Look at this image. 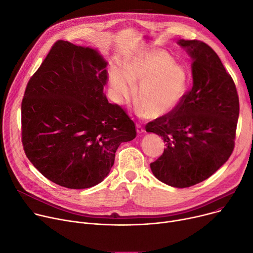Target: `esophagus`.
Instances as JSON below:
<instances>
[{
    "label": "esophagus",
    "instance_id": "obj_1",
    "mask_svg": "<svg viewBox=\"0 0 253 253\" xmlns=\"http://www.w3.org/2000/svg\"><path fill=\"white\" fill-rule=\"evenodd\" d=\"M136 128H137V132H138V133H143V132H145V128H144L141 125H139V124L136 125Z\"/></svg>",
    "mask_w": 253,
    "mask_h": 253
}]
</instances>
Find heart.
Masks as SVG:
<instances>
[{
  "mask_svg": "<svg viewBox=\"0 0 253 253\" xmlns=\"http://www.w3.org/2000/svg\"><path fill=\"white\" fill-rule=\"evenodd\" d=\"M188 82L187 70L159 49L142 51L130 59L125 69L114 67L110 72V84L120 103L135 96L136 85L140 84L137 104L149 118L171 111L185 96Z\"/></svg>",
  "mask_w": 253,
  "mask_h": 253,
  "instance_id": "obj_1",
  "label": "heart"
}]
</instances>
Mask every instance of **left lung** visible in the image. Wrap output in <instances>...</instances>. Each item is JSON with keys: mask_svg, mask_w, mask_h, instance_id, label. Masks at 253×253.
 Instances as JSON below:
<instances>
[{"mask_svg": "<svg viewBox=\"0 0 253 253\" xmlns=\"http://www.w3.org/2000/svg\"><path fill=\"white\" fill-rule=\"evenodd\" d=\"M192 58V88L146 131L165 141L163 154L150 163L160 182L188 188L212 175L231 156L239 117L236 85L217 54L197 40L177 42Z\"/></svg>", "mask_w": 253, "mask_h": 253, "instance_id": "left-lung-1", "label": "left lung"}]
</instances>
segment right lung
Segmentation results:
<instances>
[{
	"mask_svg": "<svg viewBox=\"0 0 253 253\" xmlns=\"http://www.w3.org/2000/svg\"><path fill=\"white\" fill-rule=\"evenodd\" d=\"M107 62L94 49L57 41L29 80L21 103L24 152L51 182L86 189L110 172L135 124L103 93Z\"/></svg>",
	"mask_w": 253,
	"mask_h": 253,
	"instance_id": "1",
	"label": "right lung"
}]
</instances>
